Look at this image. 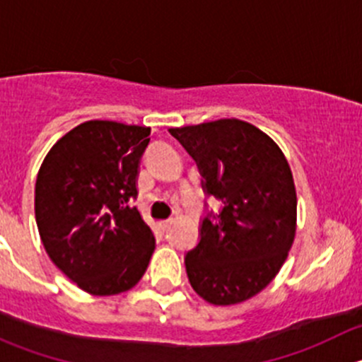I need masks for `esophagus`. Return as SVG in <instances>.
I'll list each match as a JSON object with an SVG mask.
<instances>
[{"instance_id": "obj_1", "label": "esophagus", "mask_w": 362, "mask_h": 362, "mask_svg": "<svg viewBox=\"0 0 362 362\" xmlns=\"http://www.w3.org/2000/svg\"><path fill=\"white\" fill-rule=\"evenodd\" d=\"M173 224V218H166V221H160V228H163V231H166L170 226Z\"/></svg>"}]
</instances>
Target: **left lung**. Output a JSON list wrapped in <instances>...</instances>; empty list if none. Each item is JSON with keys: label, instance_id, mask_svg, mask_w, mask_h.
Returning <instances> with one entry per match:
<instances>
[{"label": "left lung", "instance_id": "8db88e82", "mask_svg": "<svg viewBox=\"0 0 362 362\" xmlns=\"http://www.w3.org/2000/svg\"><path fill=\"white\" fill-rule=\"evenodd\" d=\"M196 160L206 196L199 242L185 254L189 282L211 305H235L261 293L286 262L296 235L293 173L279 145L249 122L221 119L171 127Z\"/></svg>", "mask_w": 362, "mask_h": 362}]
</instances>
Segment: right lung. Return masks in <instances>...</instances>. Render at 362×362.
<instances>
[{
    "mask_svg": "<svg viewBox=\"0 0 362 362\" xmlns=\"http://www.w3.org/2000/svg\"><path fill=\"white\" fill-rule=\"evenodd\" d=\"M151 127L89 120L43 159L35 185L40 238L54 264L86 293L113 296L144 276L154 235L133 206Z\"/></svg>",
    "mask_w": 362,
    "mask_h": 362,
    "instance_id": "add662e5",
    "label": "right lung"
}]
</instances>
